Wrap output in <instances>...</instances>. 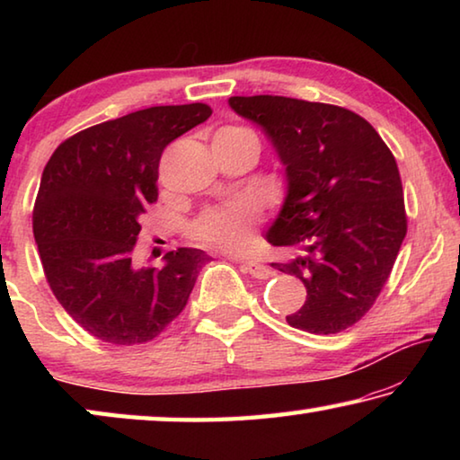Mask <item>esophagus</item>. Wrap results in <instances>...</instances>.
I'll use <instances>...</instances> for the list:
<instances>
[{"mask_svg": "<svg viewBox=\"0 0 460 460\" xmlns=\"http://www.w3.org/2000/svg\"><path fill=\"white\" fill-rule=\"evenodd\" d=\"M243 270L247 271L249 276L258 278V279H268L274 276V270H271L270 266H266V263H260V261H243Z\"/></svg>", "mask_w": 460, "mask_h": 460, "instance_id": "1", "label": "esophagus"}]
</instances>
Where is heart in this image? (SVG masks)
<instances>
[{
	"instance_id": "heart-1",
	"label": "heart",
	"mask_w": 460,
	"mask_h": 460,
	"mask_svg": "<svg viewBox=\"0 0 460 460\" xmlns=\"http://www.w3.org/2000/svg\"><path fill=\"white\" fill-rule=\"evenodd\" d=\"M253 136L252 131L237 126H227L217 131L215 137ZM255 137V136H253ZM261 221V211L253 200L239 199L229 205L208 208L194 225V235L202 243L215 245L227 252H241L252 239V231Z\"/></svg>"
}]
</instances>
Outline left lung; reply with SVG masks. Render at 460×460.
Returning a JSON list of instances; mask_svg holds the SVG:
<instances>
[{
  "instance_id": "left-lung-1",
  "label": "left lung",
  "mask_w": 460,
  "mask_h": 460,
  "mask_svg": "<svg viewBox=\"0 0 460 460\" xmlns=\"http://www.w3.org/2000/svg\"><path fill=\"white\" fill-rule=\"evenodd\" d=\"M286 166L288 197L268 231L292 258L271 263L298 278L306 300L294 329L337 334L369 313L408 231L398 164L367 119L345 107L292 97H231Z\"/></svg>"
}]
</instances>
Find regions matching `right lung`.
<instances>
[{
    "label": "right lung",
    "instance_id": "obj_1",
    "mask_svg": "<svg viewBox=\"0 0 460 460\" xmlns=\"http://www.w3.org/2000/svg\"><path fill=\"white\" fill-rule=\"evenodd\" d=\"M211 113L207 103L147 107L83 129L50 155L34 202V239L52 294L95 339L147 342L189 302L208 255L178 247L164 266L144 268L136 239L158 200L162 152Z\"/></svg>",
    "mask_w": 460,
    "mask_h": 460
}]
</instances>
